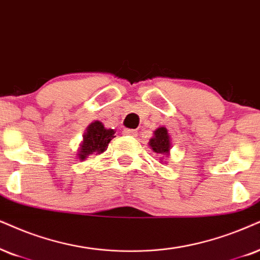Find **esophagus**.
<instances>
[{
  "label": "esophagus",
  "instance_id": "1",
  "mask_svg": "<svg viewBox=\"0 0 260 260\" xmlns=\"http://www.w3.org/2000/svg\"><path fill=\"white\" fill-rule=\"evenodd\" d=\"M123 134H124V136H136L137 132L134 129H128V128H127V129L123 131Z\"/></svg>",
  "mask_w": 260,
  "mask_h": 260
}]
</instances>
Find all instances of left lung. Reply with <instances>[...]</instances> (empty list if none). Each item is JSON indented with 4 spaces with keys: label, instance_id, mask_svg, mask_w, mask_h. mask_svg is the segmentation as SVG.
<instances>
[{
    "label": "left lung",
    "instance_id": "obj_1",
    "mask_svg": "<svg viewBox=\"0 0 260 260\" xmlns=\"http://www.w3.org/2000/svg\"><path fill=\"white\" fill-rule=\"evenodd\" d=\"M149 145L151 149L153 150V152L164 154V156H169L170 147V137L168 133V129L166 127H159L157 128L153 132V137L151 138L149 141Z\"/></svg>",
    "mask_w": 260,
    "mask_h": 260
}]
</instances>
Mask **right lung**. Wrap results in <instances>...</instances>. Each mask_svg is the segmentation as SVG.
Masks as SVG:
<instances>
[{
	"label": "right lung",
	"instance_id": "right-lung-1",
	"mask_svg": "<svg viewBox=\"0 0 260 260\" xmlns=\"http://www.w3.org/2000/svg\"><path fill=\"white\" fill-rule=\"evenodd\" d=\"M114 129H107L101 121H94L88 124L83 136V143L79 151V158L84 160L88 154L102 153L108 149V144L115 137Z\"/></svg>",
	"mask_w": 260,
	"mask_h": 260
}]
</instances>
